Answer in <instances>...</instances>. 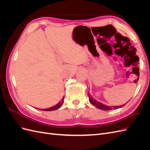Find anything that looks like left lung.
I'll list each match as a JSON object with an SVG mask.
<instances>
[{"label": "left lung", "instance_id": "left-lung-1", "mask_svg": "<svg viewBox=\"0 0 150 150\" xmlns=\"http://www.w3.org/2000/svg\"><path fill=\"white\" fill-rule=\"evenodd\" d=\"M88 97H89V102L91 103L93 105H94V106H96L97 108L98 109H100V110H112V109H114V110H116V109L117 108H121L122 106H124L125 104H123V105H121V106H108L107 105H105V104H103L102 103H101L100 102H99L98 101H96V99H94L93 98V96L91 95L89 93H88Z\"/></svg>", "mask_w": 150, "mask_h": 150}]
</instances>
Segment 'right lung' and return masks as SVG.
I'll return each instance as SVG.
<instances>
[{"instance_id":"obj_1","label":"right lung","mask_w":150,"mask_h":150,"mask_svg":"<svg viewBox=\"0 0 150 150\" xmlns=\"http://www.w3.org/2000/svg\"><path fill=\"white\" fill-rule=\"evenodd\" d=\"M64 96L62 98L61 101L59 102L57 104H56L55 106H52V107H51V108H47V109H42V110H40V109H39V110H42V111H54V110H57V109L60 108L62 106V105L63 104V103H64Z\"/></svg>"}]
</instances>
